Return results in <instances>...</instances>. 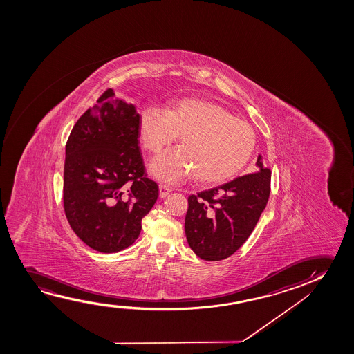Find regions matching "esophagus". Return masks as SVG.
I'll list each match as a JSON object with an SVG mask.
<instances>
[{
  "label": "esophagus",
  "instance_id": "esophagus-1",
  "mask_svg": "<svg viewBox=\"0 0 354 354\" xmlns=\"http://www.w3.org/2000/svg\"><path fill=\"white\" fill-rule=\"evenodd\" d=\"M170 189L165 185H160V198H165L168 194H169Z\"/></svg>",
  "mask_w": 354,
  "mask_h": 354
}]
</instances>
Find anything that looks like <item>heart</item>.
I'll use <instances>...</instances> for the list:
<instances>
[{
  "label": "heart",
  "instance_id": "obj_1",
  "mask_svg": "<svg viewBox=\"0 0 354 354\" xmlns=\"http://www.w3.org/2000/svg\"><path fill=\"white\" fill-rule=\"evenodd\" d=\"M141 144L160 152L180 136L181 149L165 151L151 162L150 171L170 184L194 174L203 184L231 179L245 165L255 146V133L247 122L215 102L183 100L168 111L147 106L139 120Z\"/></svg>",
  "mask_w": 354,
  "mask_h": 354
}]
</instances>
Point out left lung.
<instances>
[{
    "label": "left lung",
    "instance_id": "1",
    "mask_svg": "<svg viewBox=\"0 0 354 354\" xmlns=\"http://www.w3.org/2000/svg\"><path fill=\"white\" fill-rule=\"evenodd\" d=\"M257 171L189 197L185 233L189 245L205 261H220L242 247L266 208L271 170L262 157Z\"/></svg>",
    "mask_w": 354,
    "mask_h": 354
}]
</instances>
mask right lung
Here are the masks:
<instances>
[{"instance_id": "right-lung-1", "label": "right lung", "mask_w": 354, "mask_h": 354, "mask_svg": "<svg viewBox=\"0 0 354 354\" xmlns=\"http://www.w3.org/2000/svg\"><path fill=\"white\" fill-rule=\"evenodd\" d=\"M139 120L136 106L109 88L66 142L64 210L73 232L97 252H121L136 242L158 198L138 145Z\"/></svg>"}]
</instances>
